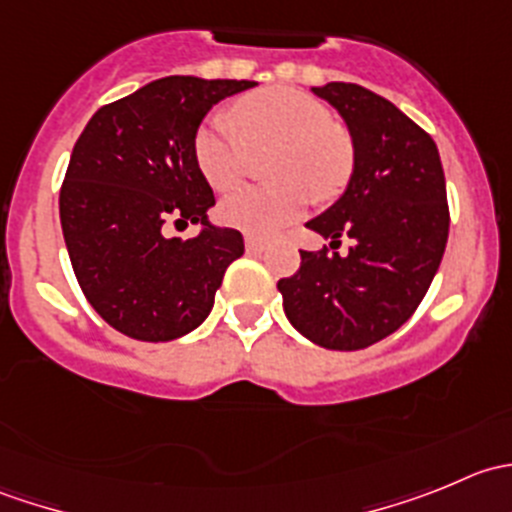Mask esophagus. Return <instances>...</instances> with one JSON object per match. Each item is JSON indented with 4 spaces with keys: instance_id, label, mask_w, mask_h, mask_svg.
Returning <instances> with one entry per match:
<instances>
[{
    "instance_id": "esophagus-1",
    "label": "esophagus",
    "mask_w": 512,
    "mask_h": 512,
    "mask_svg": "<svg viewBox=\"0 0 512 512\" xmlns=\"http://www.w3.org/2000/svg\"><path fill=\"white\" fill-rule=\"evenodd\" d=\"M245 247H247V252H260V250H265V240L257 235H252V232H245Z\"/></svg>"
}]
</instances>
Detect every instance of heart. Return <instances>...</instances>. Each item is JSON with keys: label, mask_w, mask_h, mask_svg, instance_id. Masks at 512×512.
Listing matches in <instances>:
<instances>
[{"label": "heart", "mask_w": 512, "mask_h": 512, "mask_svg": "<svg viewBox=\"0 0 512 512\" xmlns=\"http://www.w3.org/2000/svg\"><path fill=\"white\" fill-rule=\"evenodd\" d=\"M237 131L213 116L195 131L193 156L220 193L237 188L252 156L272 151L267 178L277 183L245 188L220 203V220L252 235H270L299 218L314 200L337 198L354 170V143L317 98L275 86L235 103Z\"/></svg>", "instance_id": "heart-1"}]
</instances>
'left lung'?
<instances>
[{"instance_id": "8db88e82", "label": "left lung", "mask_w": 512, "mask_h": 512, "mask_svg": "<svg viewBox=\"0 0 512 512\" xmlns=\"http://www.w3.org/2000/svg\"><path fill=\"white\" fill-rule=\"evenodd\" d=\"M347 121L354 173L342 198L309 230L342 245L299 250L292 277L277 282L292 327L309 342L356 352L394 334L426 297L448 240L443 165L433 138L384 96L344 81L312 89Z\"/></svg>"}]
</instances>
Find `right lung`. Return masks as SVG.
Returning a JSON list of instances; mask_svg holds the SVG:
<instances>
[{
	"label": "right lung",
	"mask_w": 512,
	"mask_h": 512,
	"mask_svg": "<svg viewBox=\"0 0 512 512\" xmlns=\"http://www.w3.org/2000/svg\"><path fill=\"white\" fill-rule=\"evenodd\" d=\"M255 81L165 76L91 116L59 193L71 267L91 307L126 337L170 342L205 322L230 262L232 227L208 223L213 188L193 156L205 113ZM168 222H200L193 241Z\"/></svg>",
	"instance_id": "add662e5"
}]
</instances>
